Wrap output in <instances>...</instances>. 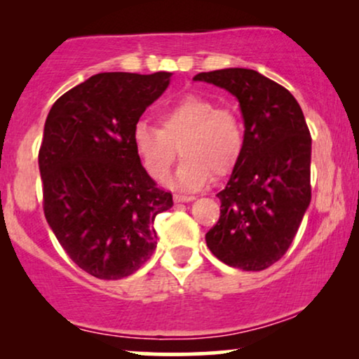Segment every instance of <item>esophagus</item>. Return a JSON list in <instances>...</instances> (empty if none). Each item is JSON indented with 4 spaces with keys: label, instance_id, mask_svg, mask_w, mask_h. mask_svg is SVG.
<instances>
[{
    "label": "esophagus",
    "instance_id": "obj_1",
    "mask_svg": "<svg viewBox=\"0 0 359 359\" xmlns=\"http://www.w3.org/2000/svg\"><path fill=\"white\" fill-rule=\"evenodd\" d=\"M189 201H194V196L175 194V203H189Z\"/></svg>",
    "mask_w": 359,
    "mask_h": 359
}]
</instances>
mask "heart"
<instances>
[{
    "label": "heart",
    "instance_id": "heart-1",
    "mask_svg": "<svg viewBox=\"0 0 359 359\" xmlns=\"http://www.w3.org/2000/svg\"><path fill=\"white\" fill-rule=\"evenodd\" d=\"M160 127L139 121L132 142L147 173L163 180L170 173L178 149L184 160L173 183L183 189H199L212 173H232L243 150L242 124L227 106L203 95H186L158 116Z\"/></svg>",
    "mask_w": 359,
    "mask_h": 359
}]
</instances>
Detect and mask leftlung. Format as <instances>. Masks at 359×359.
I'll return each mask as SVG.
<instances>
[{
    "mask_svg": "<svg viewBox=\"0 0 359 359\" xmlns=\"http://www.w3.org/2000/svg\"><path fill=\"white\" fill-rule=\"evenodd\" d=\"M237 97L243 150L217 194L220 217L205 233L214 257L243 271H262L291 247L311 204L312 137L291 93L248 68L194 76Z\"/></svg>",
    "mask_w": 359,
    "mask_h": 359,
    "instance_id": "left-lung-1",
    "label": "left lung"
}]
</instances>
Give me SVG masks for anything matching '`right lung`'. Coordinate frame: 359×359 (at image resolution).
Masks as SVG:
<instances>
[{
  "mask_svg": "<svg viewBox=\"0 0 359 359\" xmlns=\"http://www.w3.org/2000/svg\"><path fill=\"white\" fill-rule=\"evenodd\" d=\"M171 73H97L48 112L39 170L43 214L58 243L100 279L135 273L156 248L155 217L173 205L140 163L132 130Z\"/></svg>",
  "mask_w": 359,
  "mask_h": 359,
  "instance_id": "1",
  "label": "right lung"
}]
</instances>
